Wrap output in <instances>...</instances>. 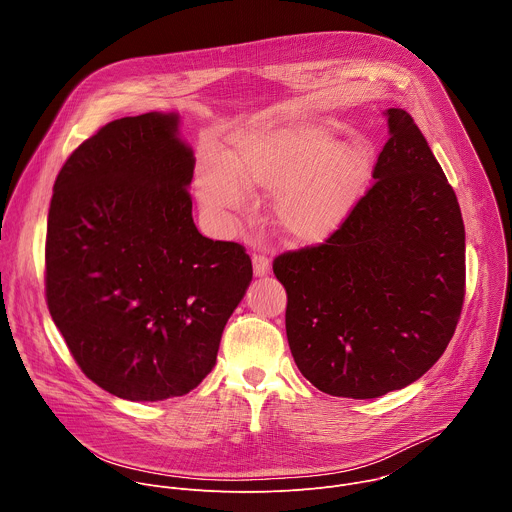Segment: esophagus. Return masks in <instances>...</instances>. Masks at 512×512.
I'll return each instance as SVG.
<instances>
[{"mask_svg": "<svg viewBox=\"0 0 512 512\" xmlns=\"http://www.w3.org/2000/svg\"><path fill=\"white\" fill-rule=\"evenodd\" d=\"M269 265H271V261H269L267 255H263V253H255L253 255V271H255V275H259V277L267 275L269 273Z\"/></svg>", "mask_w": 512, "mask_h": 512, "instance_id": "obj_1", "label": "esophagus"}]
</instances>
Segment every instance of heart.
Masks as SVG:
<instances>
[{
    "label": "heart",
    "mask_w": 512,
    "mask_h": 512,
    "mask_svg": "<svg viewBox=\"0 0 512 512\" xmlns=\"http://www.w3.org/2000/svg\"><path fill=\"white\" fill-rule=\"evenodd\" d=\"M330 125L277 127L257 123L231 139L229 162L198 170L196 190L212 214L245 206L247 191L275 190L277 225L294 241L318 243L350 214L373 168L362 141L332 143Z\"/></svg>",
    "instance_id": "heart-1"
}]
</instances>
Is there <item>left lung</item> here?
<instances>
[{"label":"left lung","mask_w":512,"mask_h":512,"mask_svg":"<svg viewBox=\"0 0 512 512\" xmlns=\"http://www.w3.org/2000/svg\"><path fill=\"white\" fill-rule=\"evenodd\" d=\"M373 186L324 241L273 259L300 373L334 397L373 399L425 375L450 344L466 296V235L442 166L403 109Z\"/></svg>","instance_id":"1"}]
</instances>
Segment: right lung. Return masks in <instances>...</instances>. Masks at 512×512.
<instances>
[{
  "label": "right lung",
  "instance_id": "right-lung-1",
  "mask_svg": "<svg viewBox=\"0 0 512 512\" xmlns=\"http://www.w3.org/2000/svg\"><path fill=\"white\" fill-rule=\"evenodd\" d=\"M176 129L164 113L103 125L60 168L48 210L50 316L81 371L129 401L198 387L253 277L243 245L198 233Z\"/></svg>",
  "mask_w": 512,
  "mask_h": 512
}]
</instances>
